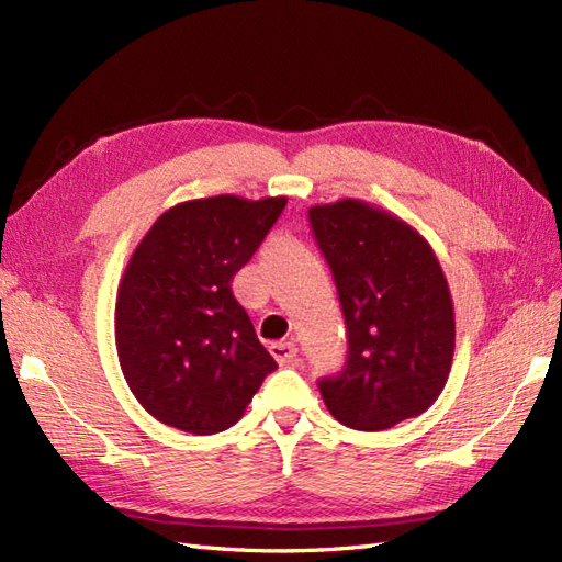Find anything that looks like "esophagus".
Listing matches in <instances>:
<instances>
[{
  "mask_svg": "<svg viewBox=\"0 0 562 562\" xmlns=\"http://www.w3.org/2000/svg\"><path fill=\"white\" fill-rule=\"evenodd\" d=\"M271 356L279 361V366H288L295 361L297 347L293 342H277V345H271Z\"/></svg>",
  "mask_w": 562,
  "mask_h": 562,
  "instance_id": "34e87169",
  "label": "esophagus"
}]
</instances>
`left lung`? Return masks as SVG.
<instances>
[{"instance_id": "8db88e82", "label": "left lung", "mask_w": 562, "mask_h": 562, "mask_svg": "<svg viewBox=\"0 0 562 562\" xmlns=\"http://www.w3.org/2000/svg\"><path fill=\"white\" fill-rule=\"evenodd\" d=\"M310 223L349 337L342 375L318 384L330 415L382 431L429 411L454 356V304L434 248L403 217L351 196L316 203Z\"/></svg>"}]
</instances>
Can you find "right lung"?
I'll return each mask as SVG.
<instances>
[{
    "label": "right lung",
    "mask_w": 562,
    "mask_h": 562,
    "mask_svg": "<svg viewBox=\"0 0 562 562\" xmlns=\"http://www.w3.org/2000/svg\"><path fill=\"white\" fill-rule=\"evenodd\" d=\"M288 196L215 194L164 211L131 252L114 304L119 366L145 411L187 434L229 429L277 361L232 279Z\"/></svg>",
    "instance_id": "right-lung-1"
}]
</instances>
